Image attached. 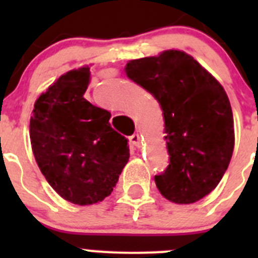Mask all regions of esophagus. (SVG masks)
I'll use <instances>...</instances> for the list:
<instances>
[{"mask_svg": "<svg viewBox=\"0 0 258 258\" xmlns=\"http://www.w3.org/2000/svg\"><path fill=\"white\" fill-rule=\"evenodd\" d=\"M129 142H131V145L134 146V147H140V146H141V136L138 133H134L133 136L129 137Z\"/></svg>", "mask_w": 258, "mask_h": 258, "instance_id": "esophagus-1", "label": "esophagus"}]
</instances>
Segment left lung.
Returning a JSON list of instances; mask_svg holds the SVG:
<instances>
[{
  "instance_id": "8db88e82",
  "label": "left lung",
  "mask_w": 258,
  "mask_h": 258,
  "mask_svg": "<svg viewBox=\"0 0 258 258\" xmlns=\"http://www.w3.org/2000/svg\"><path fill=\"white\" fill-rule=\"evenodd\" d=\"M125 71L163 109L169 165L155 175L159 191L177 204L203 199L220 183L234 151V118L226 92L179 50L134 59Z\"/></svg>"
}]
</instances>
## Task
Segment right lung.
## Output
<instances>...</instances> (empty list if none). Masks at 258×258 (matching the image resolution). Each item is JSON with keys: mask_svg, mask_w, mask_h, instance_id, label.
I'll return each mask as SVG.
<instances>
[{"mask_svg": "<svg viewBox=\"0 0 258 258\" xmlns=\"http://www.w3.org/2000/svg\"><path fill=\"white\" fill-rule=\"evenodd\" d=\"M89 70L61 75L38 97L29 124L41 173L63 199L79 206L108 197L129 160L127 140L111 127V113L84 98Z\"/></svg>", "mask_w": 258, "mask_h": 258, "instance_id": "obj_1", "label": "right lung"}]
</instances>
